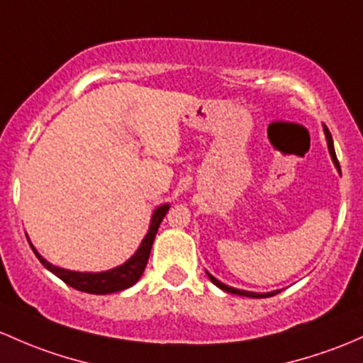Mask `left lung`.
Instances as JSON below:
<instances>
[{
    "instance_id": "8db88e82",
    "label": "left lung",
    "mask_w": 363,
    "mask_h": 363,
    "mask_svg": "<svg viewBox=\"0 0 363 363\" xmlns=\"http://www.w3.org/2000/svg\"><path fill=\"white\" fill-rule=\"evenodd\" d=\"M323 133H325V140H327V147H329V154L330 157H333V162L334 166L339 169V162H337V157H336V150H334V142H333V136H330V131L327 130V126H323ZM209 277V280L214 284L216 287H220L221 291L225 292H230V294H237V296H245V298H270V296H275L279 294L280 291H272V292H252V291H242V289H235V287H230L227 284L220 282V280L216 279V277H213L209 272H206Z\"/></svg>"
}]
</instances>
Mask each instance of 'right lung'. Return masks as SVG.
Wrapping results in <instances>:
<instances>
[{"label": "right lung", "mask_w": 363, "mask_h": 363, "mask_svg": "<svg viewBox=\"0 0 363 363\" xmlns=\"http://www.w3.org/2000/svg\"><path fill=\"white\" fill-rule=\"evenodd\" d=\"M167 211H169V204H161L159 208H155L150 218L149 232H147V235L143 237L142 244H140V247L136 249L135 255L131 256L126 263L105 272H74V270H65V268L55 267V264L46 261L40 252L36 251V247L30 244L29 237H27V240H29L34 255H36L38 259L41 261L43 267H45L46 270L52 272V274H55L60 280H64L67 286H71L74 289L81 292H88V294H111V292H119V291L128 289V287L135 286V284L138 282L140 277L143 274V270H145L147 261H149L155 233H157L159 225H161V221L164 220Z\"/></svg>", "instance_id": "obj_1"}]
</instances>
